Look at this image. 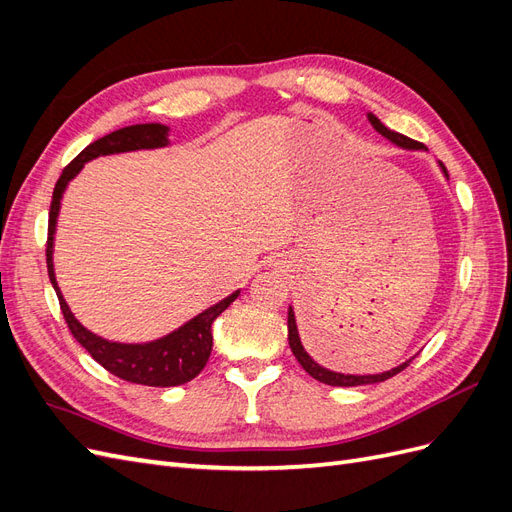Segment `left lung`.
Returning <instances> with one entry per match:
<instances>
[{"mask_svg":"<svg viewBox=\"0 0 512 512\" xmlns=\"http://www.w3.org/2000/svg\"><path fill=\"white\" fill-rule=\"evenodd\" d=\"M369 121H371V126H374L382 136L389 138V141H393L395 145L404 147V149H425L418 141H412V138H408V136H404V134L393 132V130H389L386 126H382V121H380L378 117L369 115ZM440 166H442L444 175H446V166H444L442 162H440ZM288 344H290L292 354L297 356V361L301 363V367L307 371L309 376L316 378L318 382L331 384V386H361V384L384 382V380L393 378L395 374H399V371H404V369L410 365V361H408V363H404V365H399V367H395V369H391V371H384V374H376V376H346V374H335V371L324 369V367H320V365L312 359V356H309V354L305 352V348L301 346V339H299V333H297V322H294L292 307L288 309Z\"/></svg>","mask_w":512,"mask_h":512,"instance_id":"left-lung-1","label":"left lung"}]
</instances>
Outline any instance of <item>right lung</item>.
<instances>
[{
	"instance_id": "right-lung-1",
	"label": "right lung",
	"mask_w": 512,
	"mask_h": 512,
	"mask_svg": "<svg viewBox=\"0 0 512 512\" xmlns=\"http://www.w3.org/2000/svg\"><path fill=\"white\" fill-rule=\"evenodd\" d=\"M168 128L160 123H138V126L121 128L117 132L106 134L98 141L85 147L79 156H76L59 175L55 190H53V203L49 211V239H46V269H49L51 284L57 292L61 314L66 318L70 333L94 359L121 380H128L134 384L145 386H179L194 380L200 371L205 369L211 348H213V335L211 324L218 318L224 309L239 297V292H232L230 297L205 309L190 322L175 333H170L158 342L151 344H115L106 342V339L89 333L83 324L76 320L66 305L64 297L57 288L55 273H53V235L57 224V213L61 194H64L68 181L79 173L85 162L94 160L98 156H108V153H121V151H136V149H156L168 145Z\"/></svg>"
}]
</instances>
